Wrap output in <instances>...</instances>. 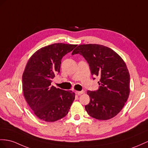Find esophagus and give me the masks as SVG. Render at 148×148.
<instances>
[{
    "mask_svg": "<svg viewBox=\"0 0 148 148\" xmlns=\"http://www.w3.org/2000/svg\"><path fill=\"white\" fill-rule=\"evenodd\" d=\"M84 92V90H81V91H75V94H77V95H81V94H83Z\"/></svg>",
    "mask_w": 148,
    "mask_h": 148,
    "instance_id": "1",
    "label": "esophagus"
}]
</instances>
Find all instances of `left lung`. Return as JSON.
<instances>
[{"instance_id":"left-lung-1","label":"left lung","mask_w":148,"mask_h":148,"mask_svg":"<svg viewBox=\"0 0 148 148\" xmlns=\"http://www.w3.org/2000/svg\"><path fill=\"white\" fill-rule=\"evenodd\" d=\"M82 55L88 62L91 74L100 77L99 89L88 90L90 102L85 106L88 114L99 120H108L123 108L130 92V75L121 56L103 45H79L72 54Z\"/></svg>"}]
</instances>
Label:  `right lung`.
Instances as JSON below:
<instances>
[{
	"label": "right lung",
	"mask_w": 148,
	"mask_h": 148,
	"mask_svg": "<svg viewBox=\"0 0 148 148\" xmlns=\"http://www.w3.org/2000/svg\"><path fill=\"white\" fill-rule=\"evenodd\" d=\"M77 46L56 43L42 47L29 58L22 74L24 96L34 114L46 122L65 117L75 99V93L51 86L60 73L61 59Z\"/></svg>",
	"instance_id": "right-lung-1"
}]
</instances>
